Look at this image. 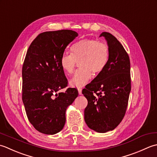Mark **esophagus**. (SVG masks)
<instances>
[{
  "mask_svg": "<svg viewBox=\"0 0 157 157\" xmlns=\"http://www.w3.org/2000/svg\"><path fill=\"white\" fill-rule=\"evenodd\" d=\"M78 94L79 95H81L82 94V89L81 88H78Z\"/></svg>",
  "mask_w": 157,
  "mask_h": 157,
  "instance_id": "1",
  "label": "esophagus"
}]
</instances>
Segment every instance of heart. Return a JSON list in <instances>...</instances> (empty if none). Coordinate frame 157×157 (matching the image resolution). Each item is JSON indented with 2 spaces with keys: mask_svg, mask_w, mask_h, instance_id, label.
Returning <instances> with one entry per match:
<instances>
[{
  "mask_svg": "<svg viewBox=\"0 0 157 157\" xmlns=\"http://www.w3.org/2000/svg\"><path fill=\"white\" fill-rule=\"evenodd\" d=\"M72 54L63 53L60 66L66 75L74 72L76 63L81 68L70 79L72 87H81L91 79L93 73L98 75L103 71L109 59V48L106 44L94 39L85 38L76 42L71 47Z\"/></svg>",
  "mask_w": 157,
  "mask_h": 157,
  "instance_id": "1",
  "label": "heart"
}]
</instances>
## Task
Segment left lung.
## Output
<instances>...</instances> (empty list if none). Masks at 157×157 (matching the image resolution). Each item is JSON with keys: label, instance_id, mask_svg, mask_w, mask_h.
Returning a JSON list of instances; mask_svg holds the SVG:
<instances>
[{"label": "left lung", "instance_id": "1", "mask_svg": "<svg viewBox=\"0 0 157 157\" xmlns=\"http://www.w3.org/2000/svg\"><path fill=\"white\" fill-rule=\"evenodd\" d=\"M109 48V59L100 74L86 86L82 93L87 98L85 121L98 133L114 129L125 114L131 91L130 61L116 37L102 33Z\"/></svg>", "mask_w": 157, "mask_h": 157}]
</instances>
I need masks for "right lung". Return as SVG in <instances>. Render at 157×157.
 <instances>
[{
  "mask_svg": "<svg viewBox=\"0 0 157 157\" xmlns=\"http://www.w3.org/2000/svg\"><path fill=\"white\" fill-rule=\"evenodd\" d=\"M70 30L44 32L28 48L22 67V100L28 119L38 132L53 135L66 123V111L78 96L75 88L58 91L68 85L60 58L78 36Z\"/></svg>",
  "mask_w": 157,
  "mask_h": 157,
  "instance_id": "right-lung-1",
  "label": "right lung"
}]
</instances>
